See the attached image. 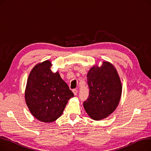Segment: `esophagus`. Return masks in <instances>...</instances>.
<instances>
[{
    "label": "esophagus",
    "instance_id": "obj_1",
    "mask_svg": "<svg viewBox=\"0 0 151 151\" xmlns=\"http://www.w3.org/2000/svg\"><path fill=\"white\" fill-rule=\"evenodd\" d=\"M73 92L75 96H77V94H78V90H77V89H73Z\"/></svg>",
    "mask_w": 151,
    "mask_h": 151
}]
</instances>
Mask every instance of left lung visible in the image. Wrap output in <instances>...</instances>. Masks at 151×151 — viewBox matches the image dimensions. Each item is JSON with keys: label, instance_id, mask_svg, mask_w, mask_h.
Instances as JSON below:
<instances>
[{"label": "left lung", "instance_id": "left-lung-1", "mask_svg": "<svg viewBox=\"0 0 151 151\" xmlns=\"http://www.w3.org/2000/svg\"><path fill=\"white\" fill-rule=\"evenodd\" d=\"M89 96L83 103L84 109L95 121L112 114L118 106L122 94V83L115 67L104 61L101 67L94 65L87 75Z\"/></svg>", "mask_w": 151, "mask_h": 151}]
</instances>
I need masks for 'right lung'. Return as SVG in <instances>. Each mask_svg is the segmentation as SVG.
<instances>
[{
  "mask_svg": "<svg viewBox=\"0 0 151 151\" xmlns=\"http://www.w3.org/2000/svg\"><path fill=\"white\" fill-rule=\"evenodd\" d=\"M49 60L38 63L29 75L25 100L31 114L37 120L50 123L63 112L68 100L74 96L59 71L52 72Z\"/></svg>",
  "mask_w": 151,
  "mask_h": 151,
  "instance_id": "right-lung-1",
  "label": "right lung"
}]
</instances>
